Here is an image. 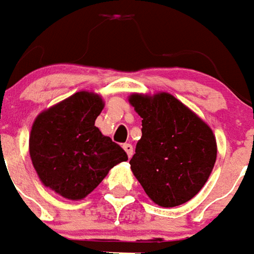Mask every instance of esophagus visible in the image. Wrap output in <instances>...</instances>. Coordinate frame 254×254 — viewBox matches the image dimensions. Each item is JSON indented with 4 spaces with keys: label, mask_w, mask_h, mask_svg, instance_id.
<instances>
[{
    "label": "esophagus",
    "mask_w": 254,
    "mask_h": 254,
    "mask_svg": "<svg viewBox=\"0 0 254 254\" xmlns=\"http://www.w3.org/2000/svg\"><path fill=\"white\" fill-rule=\"evenodd\" d=\"M123 149L126 150V153H127V156H128V157H131V156H132L134 147H132V145H131V143H124Z\"/></svg>",
    "instance_id": "1"
}]
</instances>
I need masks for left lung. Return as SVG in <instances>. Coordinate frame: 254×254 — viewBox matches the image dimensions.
<instances>
[{
    "label": "left lung",
    "mask_w": 254,
    "mask_h": 254,
    "mask_svg": "<svg viewBox=\"0 0 254 254\" xmlns=\"http://www.w3.org/2000/svg\"><path fill=\"white\" fill-rule=\"evenodd\" d=\"M142 118V136L130 160L145 193L164 208L188 202L208 181L216 161V139L209 127L168 93L132 94Z\"/></svg>",
    "instance_id": "left-lung-1"
}]
</instances>
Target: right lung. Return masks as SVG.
I'll return each mask as SVG.
<instances>
[{
	"instance_id": "add662e5",
	"label": "right lung",
	"mask_w": 254,
	"mask_h": 254,
	"mask_svg": "<svg viewBox=\"0 0 254 254\" xmlns=\"http://www.w3.org/2000/svg\"><path fill=\"white\" fill-rule=\"evenodd\" d=\"M102 108L100 95L79 91L41 113L32 124V165L46 188L68 199L84 198L111 168L128 160L94 126Z\"/></svg>"
}]
</instances>
